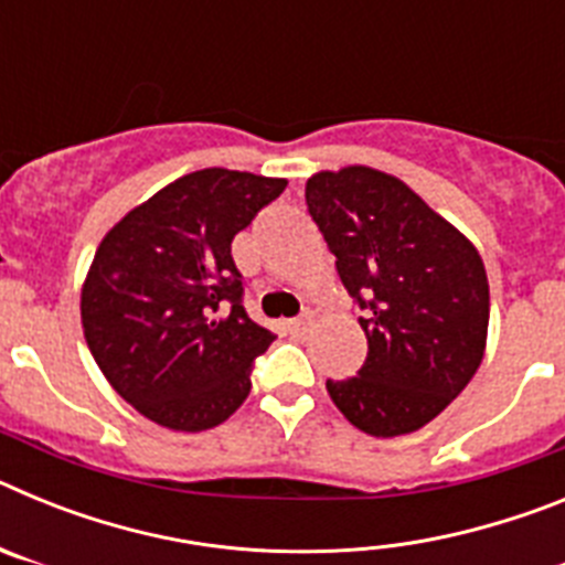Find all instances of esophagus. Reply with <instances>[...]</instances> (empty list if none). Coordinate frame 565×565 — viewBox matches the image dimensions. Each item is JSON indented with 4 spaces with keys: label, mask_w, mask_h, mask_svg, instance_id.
<instances>
[{
    "label": "esophagus",
    "mask_w": 565,
    "mask_h": 565,
    "mask_svg": "<svg viewBox=\"0 0 565 565\" xmlns=\"http://www.w3.org/2000/svg\"><path fill=\"white\" fill-rule=\"evenodd\" d=\"M286 326H288V331H306L308 317H294V319H288Z\"/></svg>",
    "instance_id": "esophagus-1"
}]
</instances>
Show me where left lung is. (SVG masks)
<instances>
[{"instance_id": "1", "label": "left lung", "mask_w": 565, "mask_h": 565, "mask_svg": "<svg viewBox=\"0 0 565 565\" xmlns=\"http://www.w3.org/2000/svg\"><path fill=\"white\" fill-rule=\"evenodd\" d=\"M306 203L367 337L356 376L328 379V393L367 436L418 430L483 359L489 282L481 254L407 183L371 167L313 174Z\"/></svg>"}]
</instances>
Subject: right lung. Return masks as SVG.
<instances>
[{
    "label": "right lung",
    "mask_w": 565,
    "mask_h": 565,
    "mask_svg": "<svg viewBox=\"0 0 565 565\" xmlns=\"http://www.w3.org/2000/svg\"><path fill=\"white\" fill-rule=\"evenodd\" d=\"M286 186L201 169L102 239L82 291L84 339L115 393L149 422L201 433L246 402L254 359L277 337L243 308L232 239Z\"/></svg>",
    "instance_id": "right-lung-1"
}]
</instances>
